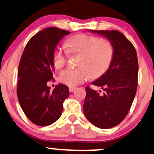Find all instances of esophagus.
I'll use <instances>...</instances> for the list:
<instances>
[{"label":"esophagus","mask_w":154,"mask_h":154,"mask_svg":"<svg viewBox=\"0 0 154 154\" xmlns=\"http://www.w3.org/2000/svg\"><path fill=\"white\" fill-rule=\"evenodd\" d=\"M75 88H72V87H71V88H69V91L70 92V93L74 92L75 91Z\"/></svg>","instance_id":"34e87169"}]
</instances>
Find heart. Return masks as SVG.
Listing matches in <instances>:
<instances>
[{"mask_svg":"<svg viewBox=\"0 0 154 154\" xmlns=\"http://www.w3.org/2000/svg\"><path fill=\"white\" fill-rule=\"evenodd\" d=\"M68 53L79 55L76 69L61 71L58 80L64 85L75 87L91 77L98 76L107 71L112 62L114 50L107 41L86 34H79L68 39L66 42ZM66 54L62 48L56 47L52 55V62L55 69L64 66Z\"/></svg>","mask_w":154,"mask_h":154,"instance_id":"b5f03b06","label":"heart"}]
</instances>
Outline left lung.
<instances>
[{"mask_svg":"<svg viewBox=\"0 0 154 154\" xmlns=\"http://www.w3.org/2000/svg\"><path fill=\"white\" fill-rule=\"evenodd\" d=\"M105 37L113 47L112 62L93 85L86 87L84 113L89 121L101 129L113 128L122 122L131 109L138 83L137 54L135 47L117 30H90Z\"/></svg>","mask_w":154,"mask_h":154,"instance_id":"8db88e82","label":"left lung"}]
</instances>
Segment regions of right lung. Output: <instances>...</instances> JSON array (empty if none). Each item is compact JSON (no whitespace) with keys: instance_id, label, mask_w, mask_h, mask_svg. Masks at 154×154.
Masks as SVG:
<instances>
[{"instance_id":"1","label":"right lung","mask_w":154,"mask_h":154,"mask_svg":"<svg viewBox=\"0 0 154 154\" xmlns=\"http://www.w3.org/2000/svg\"><path fill=\"white\" fill-rule=\"evenodd\" d=\"M70 34L66 30L49 27L30 38L25 47L18 71L17 96L25 115L38 126L52 125L63 111L69 88L58 84L53 91L47 83L53 79L52 55L58 42Z\"/></svg>"}]
</instances>
